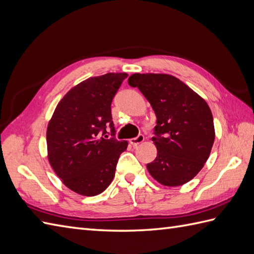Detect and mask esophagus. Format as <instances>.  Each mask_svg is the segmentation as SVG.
<instances>
[{"mask_svg":"<svg viewBox=\"0 0 254 254\" xmlns=\"http://www.w3.org/2000/svg\"><path fill=\"white\" fill-rule=\"evenodd\" d=\"M143 141H144V135L139 134L138 136H136V137H134V138H131V139H129V144L133 145V146H137L138 144L143 143Z\"/></svg>","mask_w":254,"mask_h":254,"instance_id":"1","label":"esophagus"}]
</instances>
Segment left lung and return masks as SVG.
Here are the masks:
<instances>
[{
	"label": "left lung",
	"instance_id": "left-lung-1",
	"mask_svg": "<svg viewBox=\"0 0 254 254\" xmlns=\"http://www.w3.org/2000/svg\"><path fill=\"white\" fill-rule=\"evenodd\" d=\"M127 82L141 92L157 117L152 141L158 152L147 163L148 172L164 186L190 182L203 168L214 143L208 104L173 75L134 73Z\"/></svg>",
	"mask_w": 254,
	"mask_h": 254
}]
</instances>
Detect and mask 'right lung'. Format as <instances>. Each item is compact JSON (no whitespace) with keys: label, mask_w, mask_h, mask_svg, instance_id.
Segmentation results:
<instances>
[{"label":"right lung","mask_w":254,"mask_h":254,"mask_svg":"<svg viewBox=\"0 0 254 254\" xmlns=\"http://www.w3.org/2000/svg\"><path fill=\"white\" fill-rule=\"evenodd\" d=\"M127 76L110 72L81 82L58 103L47 127L51 166L64 185L82 196H96L110 185L127 147V140L116 138L111 116V103Z\"/></svg>","instance_id":"1"}]
</instances>
